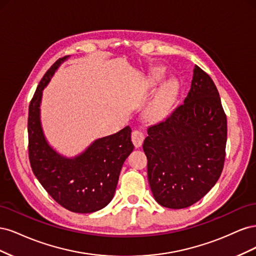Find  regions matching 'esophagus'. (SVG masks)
Here are the masks:
<instances>
[{"label": "esophagus", "instance_id": "34e87169", "mask_svg": "<svg viewBox=\"0 0 256 256\" xmlns=\"http://www.w3.org/2000/svg\"><path fill=\"white\" fill-rule=\"evenodd\" d=\"M144 134L140 130H134L132 134H131V140L134 142V145L136 147H140L143 144L144 141Z\"/></svg>", "mask_w": 256, "mask_h": 256}]
</instances>
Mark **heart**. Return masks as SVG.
I'll return each mask as SVG.
<instances>
[{
    "label": "heart",
    "instance_id": "b5f03b06",
    "mask_svg": "<svg viewBox=\"0 0 256 256\" xmlns=\"http://www.w3.org/2000/svg\"><path fill=\"white\" fill-rule=\"evenodd\" d=\"M160 76H161V74L158 72L156 78L159 79ZM175 94H176V83L173 80L166 82L164 86L161 88L158 95L156 96L152 104H150V114L152 116H159L161 114H164L173 102Z\"/></svg>",
    "mask_w": 256,
    "mask_h": 256
}]
</instances>
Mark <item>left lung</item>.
<instances>
[{"label":"left lung","mask_w":256,"mask_h":256,"mask_svg":"<svg viewBox=\"0 0 256 256\" xmlns=\"http://www.w3.org/2000/svg\"><path fill=\"white\" fill-rule=\"evenodd\" d=\"M147 134V176L161 206L189 207L218 182L226 160V115L214 81L198 65L184 104Z\"/></svg>","instance_id":"1"}]
</instances>
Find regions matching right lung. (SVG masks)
Returning a JSON list of instances; mask_svg holds the SVG:
<instances>
[{"label":"right lung","mask_w":256,"mask_h":256,"mask_svg":"<svg viewBox=\"0 0 256 256\" xmlns=\"http://www.w3.org/2000/svg\"><path fill=\"white\" fill-rule=\"evenodd\" d=\"M58 58L44 74L28 106V159L44 190L60 206L72 212L90 214L106 207L113 198L122 166L134 150L129 126L98 138L80 156L66 158L46 141L40 124V100L58 66Z\"/></svg>","instance_id":"add662e5"}]
</instances>
